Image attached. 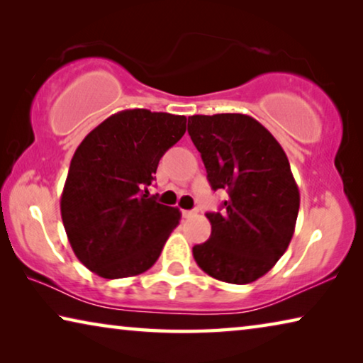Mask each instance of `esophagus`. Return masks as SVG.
Masks as SVG:
<instances>
[{"label":"esophagus","instance_id":"34e87169","mask_svg":"<svg viewBox=\"0 0 363 363\" xmlns=\"http://www.w3.org/2000/svg\"><path fill=\"white\" fill-rule=\"evenodd\" d=\"M195 214H196L195 210H184L182 211V216L184 218H192V216H195Z\"/></svg>","mask_w":363,"mask_h":363}]
</instances>
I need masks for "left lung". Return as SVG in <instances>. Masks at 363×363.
Segmentation results:
<instances>
[{
    "label": "left lung",
    "instance_id": "obj_1",
    "mask_svg": "<svg viewBox=\"0 0 363 363\" xmlns=\"http://www.w3.org/2000/svg\"><path fill=\"white\" fill-rule=\"evenodd\" d=\"M187 131L211 189L229 194L223 213H206L211 235L192 248L194 259L213 279L251 284L275 266L296 225L299 190L286 153L243 113L189 116Z\"/></svg>",
    "mask_w": 363,
    "mask_h": 363
}]
</instances>
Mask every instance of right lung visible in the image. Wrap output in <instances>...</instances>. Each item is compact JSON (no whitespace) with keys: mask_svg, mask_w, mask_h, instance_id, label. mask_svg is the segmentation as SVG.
Masks as SVG:
<instances>
[{"mask_svg":"<svg viewBox=\"0 0 363 363\" xmlns=\"http://www.w3.org/2000/svg\"><path fill=\"white\" fill-rule=\"evenodd\" d=\"M186 123L184 115L121 110L73 153L60 214L73 253L91 272L134 277L157 262L181 211L158 203L147 187Z\"/></svg>","mask_w":363,"mask_h":363,"instance_id":"obj_1","label":"right lung"}]
</instances>
